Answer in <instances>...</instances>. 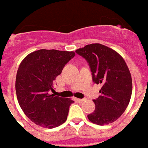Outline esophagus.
<instances>
[{
  "mask_svg": "<svg viewBox=\"0 0 148 148\" xmlns=\"http://www.w3.org/2000/svg\"><path fill=\"white\" fill-rule=\"evenodd\" d=\"M77 101H78V102L82 103L83 101H85V99H77Z\"/></svg>",
  "mask_w": 148,
  "mask_h": 148,
  "instance_id": "esophagus-1",
  "label": "esophagus"
}]
</instances>
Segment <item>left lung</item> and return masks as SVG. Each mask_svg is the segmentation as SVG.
Wrapping results in <instances>:
<instances>
[{
	"mask_svg": "<svg viewBox=\"0 0 148 148\" xmlns=\"http://www.w3.org/2000/svg\"><path fill=\"white\" fill-rule=\"evenodd\" d=\"M75 53L87 61L92 81L102 85L101 95L93 100L95 110L87 118L98 125L114 122L127 108L132 95V78L126 62L114 49L98 43L79 48Z\"/></svg>",
	"mask_w": 148,
	"mask_h": 148,
	"instance_id": "1",
	"label": "left lung"
}]
</instances>
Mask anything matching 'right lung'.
Wrapping results in <instances>:
<instances>
[{
  "instance_id": "right-lung-1",
  "label": "right lung",
  "mask_w": 148,
  "mask_h": 148,
  "mask_svg": "<svg viewBox=\"0 0 148 148\" xmlns=\"http://www.w3.org/2000/svg\"><path fill=\"white\" fill-rule=\"evenodd\" d=\"M75 52L39 49L27 55L19 65L15 79L17 99L26 116L35 125L54 128L66 121L73 101L55 96L53 81Z\"/></svg>"
}]
</instances>
